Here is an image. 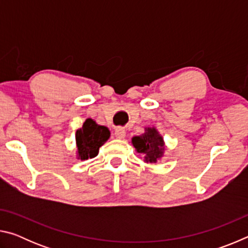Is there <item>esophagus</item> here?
<instances>
[{
    "mask_svg": "<svg viewBox=\"0 0 248 248\" xmlns=\"http://www.w3.org/2000/svg\"><path fill=\"white\" fill-rule=\"evenodd\" d=\"M115 136L116 138H118V139H124L125 136V130L123 127H117L115 129Z\"/></svg>",
    "mask_w": 248,
    "mask_h": 248,
    "instance_id": "esophagus-1",
    "label": "esophagus"
}]
</instances>
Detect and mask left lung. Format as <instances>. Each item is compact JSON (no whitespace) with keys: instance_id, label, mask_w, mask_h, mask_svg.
Segmentation results:
<instances>
[{"instance_id":"8db88e82","label":"left lung","mask_w":248,"mask_h":248,"mask_svg":"<svg viewBox=\"0 0 248 248\" xmlns=\"http://www.w3.org/2000/svg\"><path fill=\"white\" fill-rule=\"evenodd\" d=\"M132 144L138 153L143 154L145 161L150 163H155L162 157L164 151L163 138L154 128L145 129V133L139 137H133Z\"/></svg>"}]
</instances>
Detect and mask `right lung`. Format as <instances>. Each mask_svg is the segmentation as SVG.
I'll return each mask as SVG.
<instances>
[{
	"mask_svg": "<svg viewBox=\"0 0 248 248\" xmlns=\"http://www.w3.org/2000/svg\"><path fill=\"white\" fill-rule=\"evenodd\" d=\"M110 137L108 128L99 125L93 119H86L83 127L77 131V145L78 157L87 159L95 157L98 150Z\"/></svg>",
	"mask_w": 248,
	"mask_h": 248,
	"instance_id": "obj_1",
	"label": "right lung"
}]
</instances>
